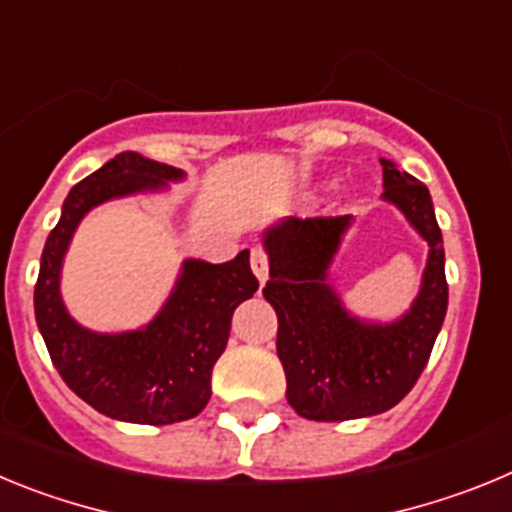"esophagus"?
Returning a JSON list of instances; mask_svg holds the SVG:
<instances>
[{
	"instance_id": "obj_1",
	"label": "esophagus",
	"mask_w": 512,
	"mask_h": 512,
	"mask_svg": "<svg viewBox=\"0 0 512 512\" xmlns=\"http://www.w3.org/2000/svg\"><path fill=\"white\" fill-rule=\"evenodd\" d=\"M250 267H252V273H255V278L260 280V283H265L270 265H267V255L262 247H252L250 250Z\"/></svg>"
}]
</instances>
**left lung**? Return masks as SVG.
<instances>
[{
    "instance_id": "8db88e82",
    "label": "left lung",
    "mask_w": 512,
    "mask_h": 512,
    "mask_svg": "<svg viewBox=\"0 0 512 512\" xmlns=\"http://www.w3.org/2000/svg\"><path fill=\"white\" fill-rule=\"evenodd\" d=\"M380 163L382 199L398 206L428 242L421 290L400 319H357L331 288L329 267L352 216H288L262 234L270 260L262 296L278 313L285 398L308 421H352L390 411L421 377L444 324L449 285L431 193L390 160Z\"/></svg>"
}]
</instances>
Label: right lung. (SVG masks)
Returning a JSON list of instances; mask_svg holds the SVG:
<instances>
[{
  "mask_svg": "<svg viewBox=\"0 0 512 512\" xmlns=\"http://www.w3.org/2000/svg\"><path fill=\"white\" fill-rule=\"evenodd\" d=\"M183 170L122 153L71 188L48 234L35 283V319L68 388L117 421L165 426L199 416L211 398V370L227 349L232 313L252 298L250 252L211 265L186 260L176 288L142 329L99 334L71 319L61 298V267L73 232L94 206L181 181Z\"/></svg>",
  "mask_w": 512,
  "mask_h": 512,
  "instance_id": "obj_1",
  "label": "right lung"
}]
</instances>
